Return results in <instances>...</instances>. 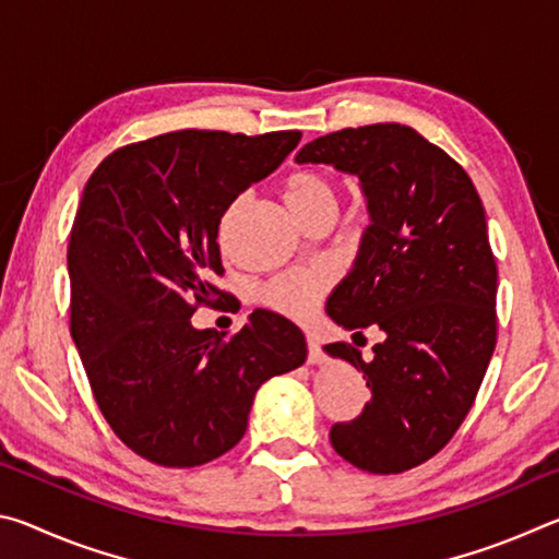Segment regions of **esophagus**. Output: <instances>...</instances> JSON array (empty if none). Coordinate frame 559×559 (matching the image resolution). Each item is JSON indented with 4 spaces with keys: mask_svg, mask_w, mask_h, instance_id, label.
<instances>
[{
    "mask_svg": "<svg viewBox=\"0 0 559 559\" xmlns=\"http://www.w3.org/2000/svg\"><path fill=\"white\" fill-rule=\"evenodd\" d=\"M308 337V365H323L325 362V353L320 349V343L316 335H306Z\"/></svg>",
    "mask_w": 559,
    "mask_h": 559,
    "instance_id": "esophagus-1",
    "label": "esophagus"
}]
</instances>
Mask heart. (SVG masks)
I'll return each mask as SVG.
<instances>
[{
    "mask_svg": "<svg viewBox=\"0 0 559 559\" xmlns=\"http://www.w3.org/2000/svg\"><path fill=\"white\" fill-rule=\"evenodd\" d=\"M283 192H286L288 204L302 224L323 210L337 212L335 185L330 182L328 175L318 173V169H296L283 182ZM328 288L330 273L323 269L290 271L286 276L273 278L269 286H263L261 300L281 316L306 320L316 313V308L320 306Z\"/></svg>",
    "mask_w": 559,
    "mask_h": 559,
    "instance_id": "1",
    "label": "heart"
}]
</instances>
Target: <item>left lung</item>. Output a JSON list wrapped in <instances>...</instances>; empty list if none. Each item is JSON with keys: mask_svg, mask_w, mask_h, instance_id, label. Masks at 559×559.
<instances>
[{"mask_svg": "<svg viewBox=\"0 0 559 559\" xmlns=\"http://www.w3.org/2000/svg\"><path fill=\"white\" fill-rule=\"evenodd\" d=\"M296 163L355 175L370 212L325 310L355 335L374 325L384 340L372 359L325 345L372 392L357 419L330 429V443L362 471H409L456 433L496 349L498 269L484 204L456 159L400 122L330 132Z\"/></svg>", "mask_w": 559, "mask_h": 559, "instance_id": "8db88e82", "label": "left lung"}]
</instances>
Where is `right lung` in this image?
Instances as JSON below:
<instances>
[{"instance_id":"add662e5","label":"right lung","mask_w":559,"mask_h":559,"mask_svg":"<svg viewBox=\"0 0 559 559\" xmlns=\"http://www.w3.org/2000/svg\"><path fill=\"white\" fill-rule=\"evenodd\" d=\"M298 143V130H177L116 150L83 189L71 337L110 429L157 466H202L234 449L259 386L306 362V337L271 310H253L229 340L192 325L197 306L226 298L214 286L224 212Z\"/></svg>"}]
</instances>
